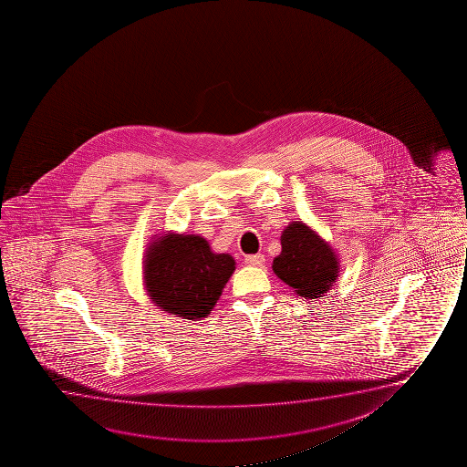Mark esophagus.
<instances>
[{
  "label": "esophagus",
  "mask_w": 467,
  "mask_h": 467,
  "mask_svg": "<svg viewBox=\"0 0 467 467\" xmlns=\"http://www.w3.org/2000/svg\"><path fill=\"white\" fill-rule=\"evenodd\" d=\"M245 265H249V266H263L265 265V255H262V254L247 255L245 256Z\"/></svg>",
  "instance_id": "1"
}]
</instances>
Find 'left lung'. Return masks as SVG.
<instances>
[{"mask_svg":"<svg viewBox=\"0 0 467 467\" xmlns=\"http://www.w3.org/2000/svg\"><path fill=\"white\" fill-rule=\"evenodd\" d=\"M281 244V255L273 262L275 275L301 298L324 296L338 277V258L332 247L301 222L282 231Z\"/></svg>","mask_w":467,"mask_h":467,"instance_id":"8db88e82","label":"left lung"}]
</instances>
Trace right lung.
<instances>
[{"label":"right lung","mask_w":467,"mask_h":467,"mask_svg":"<svg viewBox=\"0 0 467 467\" xmlns=\"http://www.w3.org/2000/svg\"><path fill=\"white\" fill-rule=\"evenodd\" d=\"M234 258L228 254H213L204 237H158L148 249L145 287L162 311L183 319H202L215 306L234 273Z\"/></svg>","instance_id":"1"}]
</instances>
